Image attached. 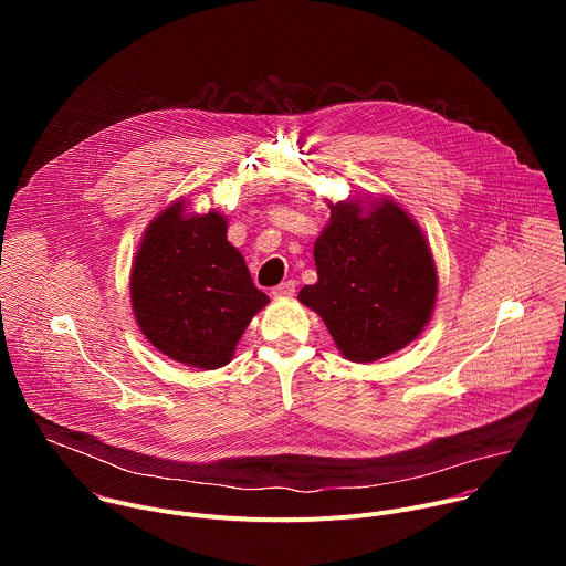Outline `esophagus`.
Segmentation results:
<instances>
[{
    "instance_id": "1",
    "label": "esophagus",
    "mask_w": 566,
    "mask_h": 566,
    "mask_svg": "<svg viewBox=\"0 0 566 566\" xmlns=\"http://www.w3.org/2000/svg\"><path fill=\"white\" fill-rule=\"evenodd\" d=\"M273 297H291L295 293V282L289 280V282H282L277 286H273Z\"/></svg>"
}]
</instances>
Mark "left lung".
<instances>
[{"label":"left lung","instance_id":"obj_1","mask_svg":"<svg viewBox=\"0 0 566 566\" xmlns=\"http://www.w3.org/2000/svg\"><path fill=\"white\" fill-rule=\"evenodd\" d=\"M313 247L317 282L297 300L313 308L345 358L374 363L410 345L430 322L437 269L417 221L389 199L332 203Z\"/></svg>","mask_w":566,"mask_h":566}]
</instances>
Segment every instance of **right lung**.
I'll use <instances>...</instances> for the list:
<instances>
[{"mask_svg": "<svg viewBox=\"0 0 566 566\" xmlns=\"http://www.w3.org/2000/svg\"><path fill=\"white\" fill-rule=\"evenodd\" d=\"M184 208L177 201L147 226L132 264V308L160 354L217 369L230 363L269 295L253 284L244 258L226 239V217L214 210L186 214Z\"/></svg>", "mask_w": 566, "mask_h": 566, "instance_id": "right-lung-1", "label": "right lung"}]
</instances>
